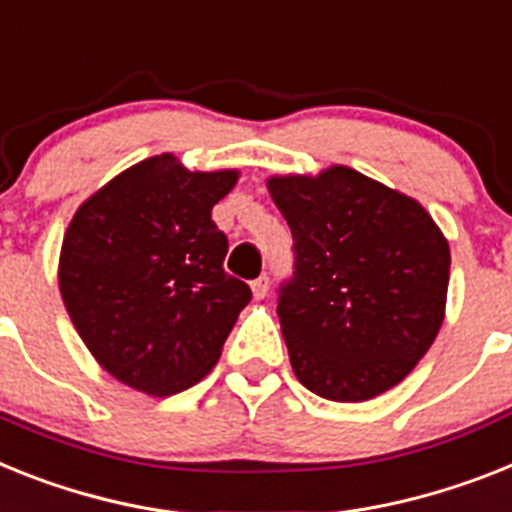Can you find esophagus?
<instances>
[{"label": "esophagus", "mask_w": 512, "mask_h": 512, "mask_svg": "<svg viewBox=\"0 0 512 512\" xmlns=\"http://www.w3.org/2000/svg\"><path fill=\"white\" fill-rule=\"evenodd\" d=\"M268 289H270L268 276H257L255 281H252V294H255V299H263V296L268 294Z\"/></svg>", "instance_id": "1"}]
</instances>
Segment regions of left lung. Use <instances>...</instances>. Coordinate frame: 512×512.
<instances>
[{
  "instance_id": "obj_1",
  "label": "left lung",
  "mask_w": 512,
  "mask_h": 512,
  "mask_svg": "<svg viewBox=\"0 0 512 512\" xmlns=\"http://www.w3.org/2000/svg\"><path fill=\"white\" fill-rule=\"evenodd\" d=\"M294 265L278 320L304 388L369 401L427 354L442 325L450 249L422 205L346 166L276 176Z\"/></svg>"
}]
</instances>
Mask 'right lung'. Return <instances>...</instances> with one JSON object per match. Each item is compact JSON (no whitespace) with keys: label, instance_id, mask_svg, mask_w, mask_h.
Returning a JSON list of instances; mask_svg holds the SVG:
<instances>
[{"label":"right lung","instance_id":"obj_1","mask_svg":"<svg viewBox=\"0 0 512 512\" xmlns=\"http://www.w3.org/2000/svg\"><path fill=\"white\" fill-rule=\"evenodd\" d=\"M236 171L192 174L156 156L111 179L72 218L59 289L106 372L150 395L203 380L252 299L223 270L229 239L210 218Z\"/></svg>","mask_w":512,"mask_h":512}]
</instances>
